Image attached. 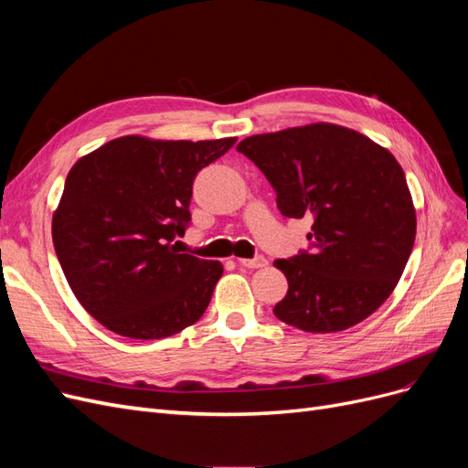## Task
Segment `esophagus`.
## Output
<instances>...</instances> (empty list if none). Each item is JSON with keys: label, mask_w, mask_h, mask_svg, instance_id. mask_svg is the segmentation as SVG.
<instances>
[{"label": "esophagus", "mask_w": 468, "mask_h": 468, "mask_svg": "<svg viewBox=\"0 0 468 468\" xmlns=\"http://www.w3.org/2000/svg\"><path fill=\"white\" fill-rule=\"evenodd\" d=\"M238 263L242 265V267H248V269H260V267H265V265H267V260H265L263 256H260V258H253V260H246V258H242V260H238Z\"/></svg>", "instance_id": "34e87169"}]
</instances>
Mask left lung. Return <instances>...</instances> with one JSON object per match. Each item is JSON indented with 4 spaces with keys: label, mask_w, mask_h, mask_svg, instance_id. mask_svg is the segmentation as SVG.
I'll list each match as a JSON object with an SVG mask.
<instances>
[{
    "label": "left lung",
    "mask_w": 468,
    "mask_h": 468,
    "mask_svg": "<svg viewBox=\"0 0 468 468\" xmlns=\"http://www.w3.org/2000/svg\"><path fill=\"white\" fill-rule=\"evenodd\" d=\"M256 164L287 218H313L310 251L277 260L289 291L279 320L330 334L359 324L402 277L416 239V208L394 155L332 122L248 136L236 148Z\"/></svg>",
    "instance_id": "left-lung-1"
}]
</instances>
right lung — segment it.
<instances>
[{
  "label": "right lung",
  "mask_w": 468,
  "mask_h": 468,
  "mask_svg": "<svg viewBox=\"0 0 468 468\" xmlns=\"http://www.w3.org/2000/svg\"><path fill=\"white\" fill-rule=\"evenodd\" d=\"M236 138L121 136L69 169L52 217V242L69 289L107 330L162 339L199 320L220 261L179 253L193 179Z\"/></svg>",
  "instance_id": "right-lung-1"
}]
</instances>
